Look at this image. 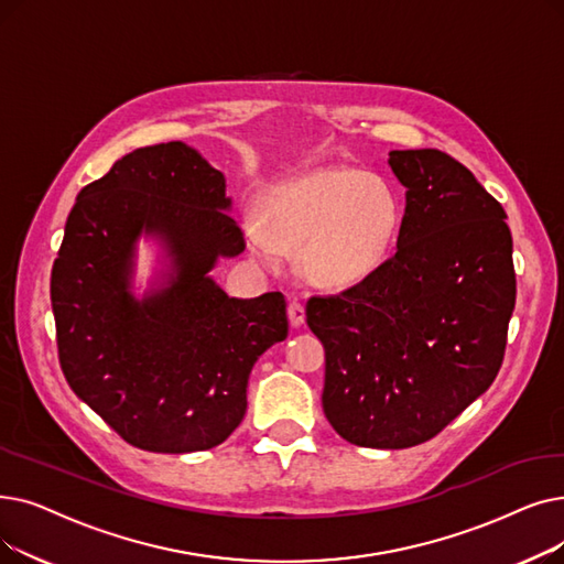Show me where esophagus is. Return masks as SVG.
<instances>
[{
    "mask_svg": "<svg viewBox=\"0 0 564 564\" xmlns=\"http://www.w3.org/2000/svg\"><path fill=\"white\" fill-rule=\"evenodd\" d=\"M288 317H290V325H292V327H302V325H304L306 311H304V306H302L297 300H292V302L288 304Z\"/></svg>",
    "mask_w": 564,
    "mask_h": 564,
    "instance_id": "34e87169",
    "label": "esophagus"
}]
</instances>
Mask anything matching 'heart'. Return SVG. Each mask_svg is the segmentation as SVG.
Segmentation results:
<instances>
[{
  "instance_id": "b5f03b06",
  "label": "heart",
  "mask_w": 564,
  "mask_h": 564,
  "mask_svg": "<svg viewBox=\"0 0 564 564\" xmlns=\"http://www.w3.org/2000/svg\"><path fill=\"white\" fill-rule=\"evenodd\" d=\"M403 230L399 191L361 170H321L269 193L264 218L249 214L243 232L251 253L276 267L300 251L304 274L325 288L371 279L391 258Z\"/></svg>"
}]
</instances>
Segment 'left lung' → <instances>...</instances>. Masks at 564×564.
Here are the masks:
<instances>
[{
	"label": "left lung",
	"mask_w": 564,
	"mask_h": 564,
	"mask_svg": "<svg viewBox=\"0 0 564 564\" xmlns=\"http://www.w3.org/2000/svg\"><path fill=\"white\" fill-rule=\"evenodd\" d=\"M405 186L397 253L340 295L311 297L325 346L323 410L359 447L405 449L496 380L517 304L502 205L440 150L389 152Z\"/></svg>",
	"instance_id": "left-lung-1"
}]
</instances>
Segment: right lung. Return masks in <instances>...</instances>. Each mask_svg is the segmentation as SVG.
I'll return each mask as SVG.
<instances>
[{
	"instance_id": "1",
	"label": "right lung",
	"mask_w": 564,
	"mask_h": 564,
	"mask_svg": "<svg viewBox=\"0 0 564 564\" xmlns=\"http://www.w3.org/2000/svg\"><path fill=\"white\" fill-rule=\"evenodd\" d=\"M226 177L193 147L121 156L73 205L51 276L68 387L129 445L188 454L221 445L247 412L253 364L288 336L285 300L228 297L209 272L243 251ZM140 236L169 264L132 295Z\"/></svg>"
}]
</instances>
